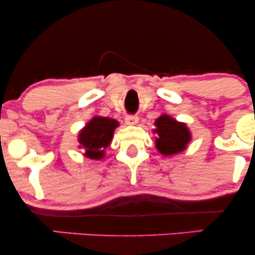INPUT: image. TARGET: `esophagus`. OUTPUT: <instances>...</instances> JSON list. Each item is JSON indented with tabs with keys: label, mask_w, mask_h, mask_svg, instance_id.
Masks as SVG:
<instances>
[{
	"label": "esophagus",
	"mask_w": 255,
	"mask_h": 255,
	"mask_svg": "<svg viewBox=\"0 0 255 255\" xmlns=\"http://www.w3.org/2000/svg\"><path fill=\"white\" fill-rule=\"evenodd\" d=\"M126 124L127 125H129V126H134V125H136L137 122H139V118H137V116H135V115H128V116H126Z\"/></svg>",
	"instance_id": "34e87169"
}]
</instances>
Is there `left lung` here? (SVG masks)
Segmentation results:
<instances>
[{
    "label": "left lung",
    "mask_w": 255,
    "mask_h": 255,
    "mask_svg": "<svg viewBox=\"0 0 255 255\" xmlns=\"http://www.w3.org/2000/svg\"><path fill=\"white\" fill-rule=\"evenodd\" d=\"M154 126L156 129L153 131L158 135L156 147L163 156H172L186 150L192 139L191 131L186 125L163 114L156 120Z\"/></svg>",
    "instance_id": "1"
}]
</instances>
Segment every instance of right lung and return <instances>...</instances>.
Listing matches in <instances>:
<instances>
[{
  "mask_svg": "<svg viewBox=\"0 0 255 255\" xmlns=\"http://www.w3.org/2000/svg\"><path fill=\"white\" fill-rule=\"evenodd\" d=\"M116 127H119V122L114 119L95 116L91 120L78 136L80 147L85 148V156L91 159H102Z\"/></svg>",
  "mask_w": 255,
  "mask_h": 255,
  "instance_id": "1",
  "label": "right lung"
}]
</instances>
